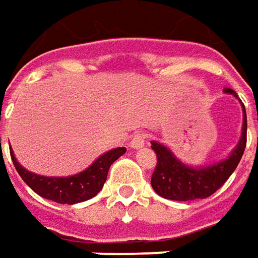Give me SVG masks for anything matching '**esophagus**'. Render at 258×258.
<instances>
[{"instance_id": "obj_1", "label": "esophagus", "mask_w": 258, "mask_h": 258, "mask_svg": "<svg viewBox=\"0 0 258 258\" xmlns=\"http://www.w3.org/2000/svg\"><path fill=\"white\" fill-rule=\"evenodd\" d=\"M129 146L132 149H139V148H144L145 146V136L142 134H136L132 136L131 142H129Z\"/></svg>"}]
</instances>
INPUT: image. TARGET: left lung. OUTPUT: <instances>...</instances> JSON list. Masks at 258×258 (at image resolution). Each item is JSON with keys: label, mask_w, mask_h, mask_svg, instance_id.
<instances>
[{"label": "left lung", "mask_w": 258, "mask_h": 258, "mask_svg": "<svg viewBox=\"0 0 258 258\" xmlns=\"http://www.w3.org/2000/svg\"><path fill=\"white\" fill-rule=\"evenodd\" d=\"M225 93L237 94L231 89H224ZM241 102V100H240ZM243 106V131L237 146L227 159L208 166L194 168L182 164L175 155L165 146L152 141V149L156 154L158 164L155 168L151 185L158 195L173 201H192L204 200L213 195L235 171L244 154L247 144V114Z\"/></svg>", "instance_id": "8db88e82"}]
</instances>
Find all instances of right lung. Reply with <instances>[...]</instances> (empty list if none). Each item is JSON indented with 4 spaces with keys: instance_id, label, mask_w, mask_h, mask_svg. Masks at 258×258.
<instances>
[{
    "instance_id": "add662e5",
    "label": "right lung",
    "mask_w": 258,
    "mask_h": 258,
    "mask_svg": "<svg viewBox=\"0 0 258 258\" xmlns=\"http://www.w3.org/2000/svg\"><path fill=\"white\" fill-rule=\"evenodd\" d=\"M10 152L17 172L35 194L54 203L73 205L87 201L99 194L106 182L110 165L126 152V148H114L100 155L87 169L72 176H41L30 172L17 162L13 149Z\"/></svg>"
}]
</instances>
